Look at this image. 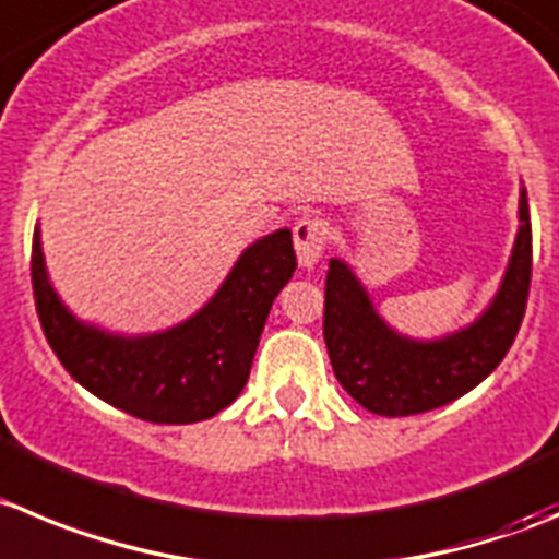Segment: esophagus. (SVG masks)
I'll return each instance as SVG.
<instances>
[{"label":"esophagus","instance_id":"34e87169","mask_svg":"<svg viewBox=\"0 0 559 559\" xmlns=\"http://www.w3.org/2000/svg\"><path fill=\"white\" fill-rule=\"evenodd\" d=\"M329 225L321 219V216H305L294 225V247L296 258H299V265L305 269H312V265L321 260L323 247H326Z\"/></svg>","mask_w":559,"mask_h":559}]
</instances>
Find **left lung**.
<instances>
[{"label": "left lung", "instance_id": "obj_1", "mask_svg": "<svg viewBox=\"0 0 559 559\" xmlns=\"http://www.w3.org/2000/svg\"><path fill=\"white\" fill-rule=\"evenodd\" d=\"M519 236L491 307L472 326L442 340L397 334L343 260H329L323 340L343 390L381 417L439 408L475 390L504 359L524 321L533 276L527 191L519 200Z\"/></svg>", "mask_w": 559, "mask_h": 559}]
</instances>
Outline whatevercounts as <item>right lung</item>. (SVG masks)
<instances>
[{
  "instance_id": "right-lung-1",
  "label": "right lung",
  "mask_w": 559,
  "mask_h": 559,
  "mask_svg": "<svg viewBox=\"0 0 559 559\" xmlns=\"http://www.w3.org/2000/svg\"><path fill=\"white\" fill-rule=\"evenodd\" d=\"M296 271L290 230L254 241L214 299L189 321L120 337L71 316L46 274L40 230L32 238L37 318L62 368L100 401L158 425L200 423L241 395L276 294Z\"/></svg>"
}]
</instances>
